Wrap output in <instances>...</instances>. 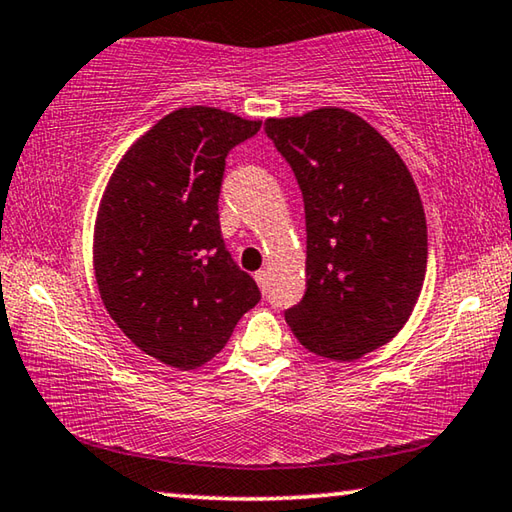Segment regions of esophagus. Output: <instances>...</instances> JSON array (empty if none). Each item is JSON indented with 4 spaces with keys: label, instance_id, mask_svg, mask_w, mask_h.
<instances>
[{
    "label": "esophagus",
    "instance_id": "esophagus-1",
    "mask_svg": "<svg viewBox=\"0 0 512 512\" xmlns=\"http://www.w3.org/2000/svg\"><path fill=\"white\" fill-rule=\"evenodd\" d=\"M255 280L259 284V289H262V291L268 289V271H257L255 273Z\"/></svg>",
    "mask_w": 512,
    "mask_h": 512
}]
</instances>
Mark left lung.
Instances as JSON below:
<instances>
[{
  "label": "left lung",
  "mask_w": 512,
  "mask_h": 512,
  "mask_svg": "<svg viewBox=\"0 0 512 512\" xmlns=\"http://www.w3.org/2000/svg\"><path fill=\"white\" fill-rule=\"evenodd\" d=\"M305 201L307 291L284 311L309 352L354 361L400 332L427 273V219L411 171L343 108L266 119Z\"/></svg>",
  "instance_id": "8db88e82"
}]
</instances>
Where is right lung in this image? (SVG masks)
I'll return each mask as SVG.
<instances>
[{"mask_svg":"<svg viewBox=\"0 0 512 512\" xmlns=\"http://www.w3.org/2000/svg\"><path fill=\"white\" fill-rule=\"evenodd\" d=\"M262 121L169 112L112 171L94 223V275L110 318L142 352L194 370L223 350L259 293L221 237L225 158Z\"/></svg>","mask_w":512,"mask_h":512,"instance_id":"right-lung-1","label":"right lung"}]
</instances>
